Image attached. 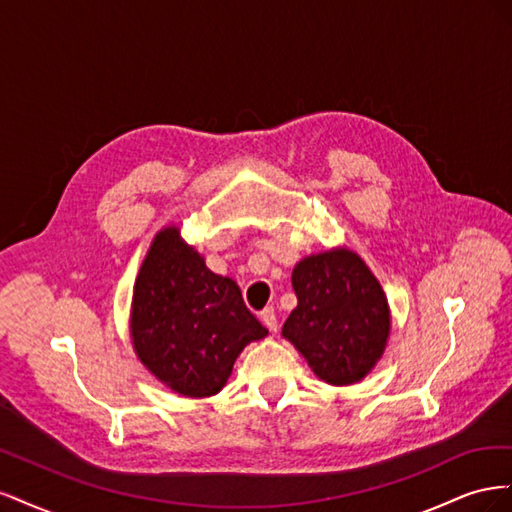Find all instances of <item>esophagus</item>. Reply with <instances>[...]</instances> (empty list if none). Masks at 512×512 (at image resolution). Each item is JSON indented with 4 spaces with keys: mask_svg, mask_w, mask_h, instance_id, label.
<instances>
[{
    "mask_svg": "<svg viewBox=\"0 0 512 512\" xmlns=\"http://www.w3.org/2000/svg\"><path fill=\"white\" fill-rule=\"evenodd\" d=\"M260 320H262V324H265V327H267L271 333L277 331V316H275V312H273V307L262 309V312H260Z\"/></svg>",
    "mask_w": 512,
    "mask_h": 512,
    "instance_id": "34e87169",
    "label": "esophagus"
}]
</instances>
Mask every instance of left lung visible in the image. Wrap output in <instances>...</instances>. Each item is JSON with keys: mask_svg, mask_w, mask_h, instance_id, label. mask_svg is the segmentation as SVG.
I'll list each match as a JSON object with an SVG mask.
<instances>
[{"mask_svg": "<svg viewBox=\"0 0 512 512\" xmlns=\"http://www.w3.org/2000/svg\"><path fill=\"white\" fill-rule=\"evenodd\" d=\"M297 307L282 335L314 374L333 386L363 380L386 348L389 301L359 254L337 247L303 258L292 269Z\"/></svg>", "mask_w": 512, "mask_h": 512, "instance_id": "left-lung-1", "label": "left lung"}]
</instances>
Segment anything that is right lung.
<instances>
[{
    "label": "right lung",
    "mask_w": 512,
    "mask_h": 512,
    "mask_svg": "<svg viewBox=\"0 0 512 512\" xmlns=\"http://www.w3.org/2000/svg\"><path fill=\"white\" fill-rule=\"evenodd\" d=\"M237 282L207 269L177 226L151 241L132 297L130 335L141 363L183 397L220 393L241 350L267 337Z\"/></svg>",
    "instance_id": "add662e5"
}]
</instances>
